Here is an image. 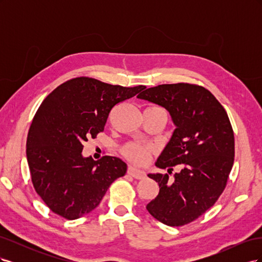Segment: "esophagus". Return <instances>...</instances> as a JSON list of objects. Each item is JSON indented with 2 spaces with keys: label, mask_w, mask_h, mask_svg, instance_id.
Masks as SVG:
<instances>
[{
  "label": "esophagus",
  "mask_w": 262,
  "mask_h": 262,
  "mask_svg": "<svg viewBox=\"0 0 262 262\" xmlns=\"http://www.w3.org/2000/svg\"><path fill=\"white\" fill-rule=\"evenodd\" d=\"M128 173L136 179H143L146 176L144 170H142L137 167H133V166H130V167L128 168Z\"/></svg>",
  "instance_id": "esophagus-1"
}]
</instances>
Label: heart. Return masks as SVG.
Returning a JSON list of instances; mask_svg holds the SVG:
<instances>
[{"label":"heart","mask_w":262,"mask_h":262,"mask_svg":"<svg viewBox=\"0 0 262 262\" xmlns=\"http://www.w3.org/2000/svg\"><path fill=\"white\" fill-rule=\"evenodd\" d=\"M148 149L149 147L147 146L132 143L125 146L124 154L134 162L144 163L148 157Z\"/></svg>","instance_id":"obj_1"}]
</instances>
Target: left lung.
Wrapping results in <instances>:
<instances>
[{"label":"left lung","mask_w":262,"mask_h":262,"mask_svg":"<svg viewBox=\"0 0 262 262\" xmlns=\"http://www.w3.org/2000/svg\"><path fill=\"white\" fill-rule=\"evenodd\" d=\"M138 98L165 108L175 125L155 166L168 172L173 166L181 167L173 179L167 173H148L160 192L146 209L163 224H188L209 210L226 186L235 156L228 116L208 90L192 84L158 85Z\"/></svg>","instance_id":"1"}]
</instances>
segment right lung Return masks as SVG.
Segmentation results:
<instances>
[{
  "mask_svg": "<svg viewBox=\"0 0 262 262\" xmlns=\"http://www.w3.org/2000/svg\"><path fill=\"white\" fill-rule=\"evenodd\" d=\"M144 89L76 77L41 102L28 132L26 155L36 192L52 212L80 219L96 209L109 186L124 176L128 166L121 158L84 157L83 143L104 131L115 105Z\"/></svg>",
  "mask_w": 262,
  "mask_h": 262,
  "instance_id": "right-lung-1",
  "label": "right lung"
}]
</instances>
